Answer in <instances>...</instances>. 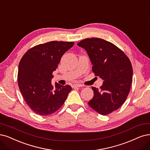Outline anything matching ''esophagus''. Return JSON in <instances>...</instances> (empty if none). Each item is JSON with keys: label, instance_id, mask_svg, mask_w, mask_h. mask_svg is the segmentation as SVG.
Returning a JSON list of instances; mask_svg holds the SVG:
<instances>
[{"label": "esophagus", "instance_id": "34e87169", "mask_svg": "<svg viewBox=\"0 0 150 150\" xmlns=\"http://www.w3.org/2000/svg\"><path fill=\"white\" fill-rule=\"evenodd\" d=\"M81 86H83V85H81V84H79V83L75 84V85H74L73 86H72V87H73V88H75V87H81Z\"/></svg>", "mask_w": 150, "mask_h": 150}]
</instances>
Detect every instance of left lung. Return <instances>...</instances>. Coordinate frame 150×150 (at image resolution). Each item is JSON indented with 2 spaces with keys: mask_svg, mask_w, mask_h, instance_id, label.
Wrapping results in <instances>:
<instances>
[{
  "mask_svg": "<svg viewBox=\"0 0 150 150\" xmlns=\"http://www.w3.org/2000/svg\"><path fill=\"white\" fill-rule=\"evenodd\" d=\"M77 45L86 50L93 73L103 80L100 88L92 87L94 96L88 105L103 115L118 109L128 96L132 81L129 57L114 44L101 38L85 39Z\"/></svg>",
  "mask_w": 150,
  "mask_h": 150,
  "instance_id": "1",
  "label": "left lung"
}]
</instances>
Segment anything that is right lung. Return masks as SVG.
Returning <instances> with one entry per match:
<instances>
[{"label":"right lung","mask_w":150,"mask_h":150,"mask_svg":"<svg viewBox=\"0 0 150 150\" xmlns=\"http://www.w3.org/2000/svg\"><path fill=\"white\" fill-rule=\"evenodd\" d=\"M74 42L51 41L29 49L18 65V85L26 103L36 114L49 115L64 104L71 90L70 85L51 84L52 73Z\"/></svg>","instance_id":"add662e5"}]
</instances>
